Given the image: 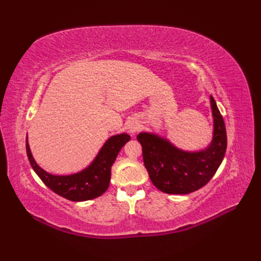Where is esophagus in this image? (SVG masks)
I'll use <instances>...</instances> for the list:
<instances>
[{"label": "esophagus", "instance_id": "1", "mask_svg": "<svg viewBox=\"0 0 261 261\" xmlns=\"http://www.w3.org/2000/svg\"><path fill=\"white\" fill-rule=\"evenodd\" d=\"M127 129H129V131L131 132V134H135V132L137 131V129H138V124L137 123H130Z\"/></svg>", "mask_w": 261, "mask_h": 261}]
</instances>
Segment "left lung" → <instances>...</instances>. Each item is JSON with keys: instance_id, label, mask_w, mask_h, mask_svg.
I'll return each instance as SVG.
<instances>
[{"instance_id": "8db88e82", "label": "left lung", "mask_w": 261, "mask_h": 261, "mask_svg": "<svg viewBox=\"0 0 261 261\" xmlns=\"http://www.w3.org/2000/svg\"><path fill=\"white\" fill-rule=\"evenodd\" d=\"M210 104L213 136L206 148L188 151L153 132H140L137 136L149 177L158 190L167 194L195 192L206 185L220 167L226 150L225 124L212 95Z\"/></svg>"}]
</instances>
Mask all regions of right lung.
Masks as SVG:
<instances>
[{
	"label": "right lung",
	"mask_w": 261,
	"mask_h": 261,
	"mask_svg": "<svg viewBox=\"0 0 261 261\" xmlns=\"http://www.w3.org/2000/svg\"><path fill=\"white\" fill-rule=\"evenodd\" d=\"M130 136L125 132L110 137L99 149L96 157L86 168L70 175H54L42 169L32 156L28 136L25 148L31 167L39 178L43 181V184L69 201L83 202L101 196L108 190L111 178V167L114 164L121 148L127 141H130Z\"/></svg>",
	"instance_id": "obj_1"
}]
</instances>
